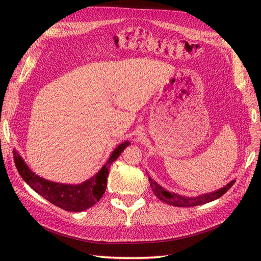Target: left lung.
Returning <instances> with one entry per match:
<instances>
[{
	"label": "left lung",
	"instance_id": "left-lung-1",
	"mask_svg": "<svg viewBox=\"0 0 261 261\" xmlns=\"http://www.w3.org/2000/svg\"><path fill=\"white\" fill-rule=\"evenodd\" d=\"M149 183H150V186H151L153 194L163 202L169 203L171 206H175V207H195V206H199V204L207 203L220 198L221 196L225 194L228 189L233 186V184L235 183V179L230 181V183L221 189H218L216 192L203 194L197 197H185V196H180L174 193H171L167 191V189H164L162 186H160L151 177H149Z\"/></svg>",
	"mask_w": 261,
	"mask_h": 261
}]
</instances>
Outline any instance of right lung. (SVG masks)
<instances>
[{"instance_id": "add662e5", "label": "right lung", "mask_w": 261, "mask_h": 261, "mask_svg": "<svg viewBox=\"0 0 261 261\" xmlns=\"http://www.w3.org/2000/svg\"><path fill=\"white\" fill-rule=\"evenodd\" d=\"M128 145V141L118 145L97 174L78 185L54 183L38 176L27 167L16 150H13V154L15 165L20 176L35 192L63 210L81 212L94 206L103 196L107 188L109 169Z\"/></svg>"}]
</instances>
